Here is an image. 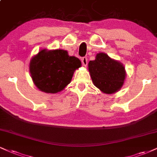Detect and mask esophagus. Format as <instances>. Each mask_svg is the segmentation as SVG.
<instances>
[{"label":"esophagus","mask_w":157,"mask_h":157,"mask_svg":"<svg viewBox=\"0 0 157 157\" xmlns=\"http://www.w3.org/2000/svg\"><path fill=\"white\" fill-rule=\"evenodd\" d=\"M81 60H82V63L84 67H86L88 65V59H87L86 57H83L81 59Z\"/></svg>","instance_id":"obj_1"}]
</instances>
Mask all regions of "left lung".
<instances>
[{"label": "left lung", "mask_w": 157, "mask_h": 157, "mask_svg": "<svg viewBox=\"0 0 157 157\" xmlns=\"http://www.w3.org/2000/svg\"><path fill=\"white\" fill-rule=\"evenodd\" d=\"M88 71L94 86L107 94L118 91L124 85L126 76L123 63L104 52H99L95 60H90Z\"/></svg>", "instance_id": "obj_1"}]
</instances>
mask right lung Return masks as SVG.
<instances>
[{
    "instance_id": "1",
    "label": "right lung",
    "mask_w": 157,
    "mask_h": 157,
    "mask_svg": "<svg viewBox=\"0 0 157 157\" xmlns=\"http://www.w3.org/2000/svg\"><path fill=\"white\" fill-rule=\"evenodd\" d=\"M81 65L80 60L69 56L67 50L42 49L31 58L29 69L38 89L57 94L70 83L74 72Z\"/></svg>"
}]
</instances>
